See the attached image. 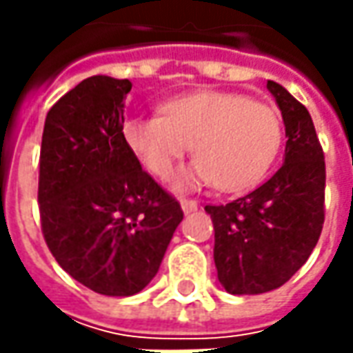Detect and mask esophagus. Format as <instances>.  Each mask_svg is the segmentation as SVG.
I'll use <instances>...</instances> for the list:
<instances>
[{"mask_svg":"<svg viewBox=\"0 0 353 353\" xmlns=\"http://www.w3.org/2000/svg\"><path fill=\"white\" fill-rule=\"evenodd\" d=\"M181 206H183L184 214H188V212L196 210L198 202L196 200H188V198H183V200H181Z\"/></svg>","mask_w":353,"mask_h":353,"instance_id":"obj_1","label":"esophagus"}]
</instances>
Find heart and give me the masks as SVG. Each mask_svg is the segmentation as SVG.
Returning a JSON list of instances; mask_svg holds the SVG:
<instances>
[{
	"label": "heart",
	"instance_id": "obj_1",
	"mask_svg": "<svg viewBox=\"0 0 353 353\" xmlns=\"http://www.w3.org/2000/svg\"><path fill=\"white\" fill-rule=\"evenodd\" d=\"M131 151L159 179H167L192 145L196 159L179 188L214 184L236 192L259 183L283 143L279 114L236 92L200 90L163 105V116L131 117L123 125Z\"/></svg>",
	"mask_w": 353,
	"mask_h": 353
}]
</instances>
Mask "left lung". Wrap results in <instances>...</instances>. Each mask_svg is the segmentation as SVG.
<instances>
[{
    "label": "left lung",
    "instance_id": "8db88e82",
    "mask_svg": "<svg viewBox=\"0 0 353 353\" xmlns=\"http://www.w3.org/2000/svg\"><path fill=\"white\" fill-rule=\"evenodd\" d=\"M285 133V163L259 188L206 206L214 224V263L232 294L279 289L306 263L324 224L326 167L312 117L281 84L267 80Z\"/></svg>",
    "mask_w": 353,
    "mask_h": 353
}]
</instances>
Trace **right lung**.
<instances>
[{"label":"right lung","mask_w":353,"mask_h":353,"mask_svg":"<svg viewBox=\"0 0 353 353\" xmlns=\"http://www.w3.org/2000/svg\"><path fill=\"white\" fill-rule=\"evenodd\" d=\"M129 80L90 76L48 110L39 212L48 250L94 292L131 296L155 277L181 204L141 169L123 137Z\"/></svg>","instance_id":"1"}]
</instances>
